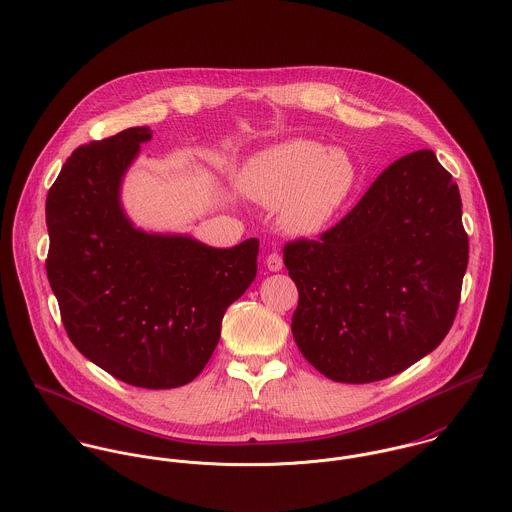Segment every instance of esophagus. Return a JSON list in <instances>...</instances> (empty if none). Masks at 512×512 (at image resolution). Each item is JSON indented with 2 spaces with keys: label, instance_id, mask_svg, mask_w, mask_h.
I'll return each instance as SVG.
<instances>
[{
  "label": "esophagus",
  "instance_id": "esophagus-1",
  "mask_svg": "<svg viewBox=\"0 0 512 512\" xmlns=\"http://www.w3.org/2000/svg\"><path fill=\"white\" fill-rule=\"evenodd\" d=\"M266 266H268L270 272H280L284 268V260H282V256L278 252H272L266 258Z\"/></svg>",
  "mask_w": 512,
  "mask_h": 512
}]
</instances>
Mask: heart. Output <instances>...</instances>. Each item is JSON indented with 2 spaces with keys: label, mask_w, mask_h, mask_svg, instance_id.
I'll list each match as a JSON object with an SVG mask.
<instances>
[{
  "label": "heart",
  "mask_w": 512,
  "mask_h": 512,
  "mask_svg": "<svg viewBox=\"0 0 512 512\" xmlns=\"http://www.w3.org/2000/svg\"><path fill=\"white\" fill-rule=\"evenodd\" d=\"M357 181L351 157L311 140H292L260 151L242 167V191L266 207H280L295 232H315L347 203Z\"/></svg>",
  "instance_id": "obj_1"
}]
</instances>
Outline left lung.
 <instances>
[{
    "label": "left lung",
    "instance_id": "obj_1",
    "mask_svg": "<svg viewBox=\"0 0 512 512\" xmlns=\"http://www.w3.org/2000/svg\"><path fill=\"white\" fill-rule=\"evenodd\" d=\"M469 260L457 183L432 149L388 165L317 240L284 246L297 349L335 382L394 376L449 333Z\"/></svg>",
    "mask_w": 512,
    "mask_h": 512
}]
</instances>
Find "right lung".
Returning <instances> with one entry per match:
<instances>
[{
  "mask_svg": "<svg viewBox=\"0 0 512 512\" xmlns=\"http://www.w3.org/2000/svg\"><path fill=\"white\" fill-rule=\"evenodd\" d=\"M147 128L76 147L47 195V278L74 347L132 386L189 384L215 353L226 307L256 278L258 238L211 248L147 234L120 183Z\"/></svg>",
  "mask_w": 512,
  "mask_h": 512,
  "instance_id": "1",
  "label": "right lung"
}]
</instances>
